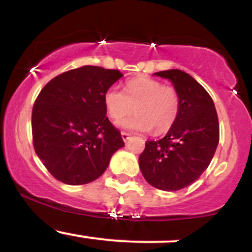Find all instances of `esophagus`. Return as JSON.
Instances as JSON below:
<instances>
[{
  "label": "esophagus",
  "mask_w": 252,
  "mask_h": 252,
  "mask_svg": "<svg viewBox=\"0 0 252 252\" xmlns=\"http://www.w3.org/2000/svg\"><path fill=\"white\" fill-rule=\"evenodd\" d=\"M121 135H122V138H123L124 142H126V141H128L130 138V134H128V132H126V131L121 132Z\"/></svg>",
  "instance_id": "esophagus-1"
}]
</instances>
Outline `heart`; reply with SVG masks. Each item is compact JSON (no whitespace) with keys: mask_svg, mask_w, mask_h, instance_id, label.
I'll return each mask as SVG.
<instances>
[{"mask_svg":"<svg viewBox=\"0 0 252 252\" xmlns=\"http://www.w3.org/2000/svg\"><path fill=\"white\" fill-rule=\"evenodd\" d=\"M106 111L118 121L135 111L132 116L121 121L122 128L134 131L162 134L174 126L180 112V96L175 88L163 85L160 80L137 77L126 83V92L111 86L104 96Z\"/></svg>","mask_w":252,"mask_h":252,"instance_id":"b5f03b06","label":"heart"}]
</instances>
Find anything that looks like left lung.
Listing matches in <instances>:
<instances>
[{"instance_id":"left-lung-1","label":"left lung","mask_w":252,"mask_h":252,"mask_svg":"<svg viewBox=\"0 0 252 252\" xmlns=\"http://www.w3.org/2000/svg\"><path fill=\"white\" fill-rule=\"evenodd\" d=\"M155 76L173 83L180 112L163 138L147 141L138 163L148 184L174 192L198 180L209 167L219 142V122L212 98L189 73L168 70Z\"/></svg>"}]
</instances>
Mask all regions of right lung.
I'll use <instances>...</instances> for the list:
<instances>
[{
    "mask_svg": "<svg viewBox=\"0 0 252 252\" xmlns=\"http://www.w3.org/2000/svg\"><path fill=\"white\" fill-rule=\"evenodd\" d=\"M123 74L99 66H83L50 80L32 111L36 155L57 180L84 185L108 168L124 142L106 117L104 96Z\"/></svg>",
    "mask_w": 252,
    "mask_h": 252,
    "instance_id": "right-lung-1",
    "label": "right lung"
}]
</instances>
